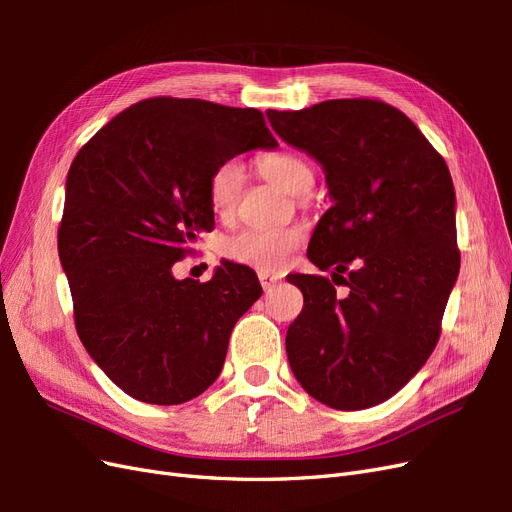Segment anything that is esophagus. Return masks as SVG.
<instances>
[{
  "mask_svg": "<svg viewBox=\"0 0 512 512\" xmlns=\"http://www.w3.org/2000/svg\"><path fill=\"white\" fill-rule=\"evenodd\" d=\"M258 280H260L262 288H265V290H271L277 282H280V277H277V275H271V273H267V271H260V273H258Z\"/></svg>",
  "mask_w": 512,
  "mask_h": 512,
  "instance_id": "esophagus-1",
  "label": "esophagus"
}]
</instances>
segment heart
Listing matches in <instances>:
<instances>
[{"instance_id":"obj_1","label":"heart","mask_w":512,"mask_h":512,"mask_svg":"<svg viewBox=\"0 0 512 512\" xmlns=\"http://www.w3.org/2000/svg\"><path fill=\"white\" fill-rule=\"evenodd\" d=\"M258 173L280 185L292 196L309 194L314 185V170L309 162L292 151H275L256 160ZM243 185V170L237 162H222L209 177V203L218 215H228L237 207ZM303 243L299 228H247L224 241V256L239 265L260 271H284L294 252Z\"/></svg>"}]
</instances>
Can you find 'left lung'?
Listing matches in <instances>:
<instances>
[{"label": "left lung", "mask_w": 512, "mask_h": 512, "mask_svg": "<svg viewBox=\"0 0 512 512\" xmlns=\"http://www.w3.org/2000/svg\"><path fill=\"white\" fill-rule=\"evenodd\" d=\"M282 141L324 170L333 207L299 275L303 309L286 333L292 374L335 410L378 406L425 365L459 275L455 188L414 123L380 100H327L267 111ZM347 277H343V273Z\"/></svg>", "instance_id": "8db88e82"}]
</instances>
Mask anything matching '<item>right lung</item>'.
<instances>
[{"label": "right lung", "mask_w": 512, "mask_h": 512, "mask_svg": "<svg viewBox=\"0 0 512 512\" xmlns=\"http://www.w3.org/2000/svg\"><path fill=\"white\" fill-rule=\"evenodd\" d=\"M256 108L149 98L76 153L57 247L85 350L130 397L177 406L224 367L237 320L262 294L250 267L224 260L209 282L173 265L213 230L209 177L243 151L275 149Z\"/></svg>", "instance_id": "add662e5"}]
</instances>
